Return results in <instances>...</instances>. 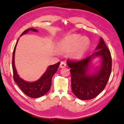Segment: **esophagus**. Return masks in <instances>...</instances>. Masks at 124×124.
Returning a JSON list of instances; mask_svg holds the SVG:
<instances>
[{
	"instance_id": "obj_1",
	"label": "esophagus",
	"mask_w": 124,
	"mask_h": 124,
	"mask_svg": "<svg viewBox=\"0 0 124 124\" xmlns=\"http://www.w3.org/2000/svg\"><path fill=\"white\" fill-rule=\"evenodd\" d=\"M66 67V62H61L60 65V68H64V67Z\"/></svg>"
}]
</instances>
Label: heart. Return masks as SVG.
<instances>
[{
	"label": "heart",
	"instance_id": "b5f03b06",
	"mask_svg": "<svg viewBox=\"0 0 124 124\" xmlns=\"http://www.w3.org/2000/svg\"><path fill=\"white\" fill-rule=\"evenodd\" d=\"M60 47L64 51H70L74 58H79L86 51L89 46V40L86 38L78 35H72L66 37L61 41Z\"/></svg>",
	"mask_w": 124,
	"mask_h": 124
}]
</instances>
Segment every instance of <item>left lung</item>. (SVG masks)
I'll list each match as a JSON object with an SVG mask.
<instances>
[{
	"label": "left lung",
	"instance_id": "obj_1",
	"mask_svg": "<svg viewBox=\"0 0 124 124\" xmlns=\"http://www.w3.org/2000/svg\"><path fill=\"white\" fill-rule=\"evenodd\" d=\"M95 56L101 57V66L95 74L89 75L87 74L88 67ZM67 63L70 68L72 91L82 100H91L99 95L106 87L112 72V56L102 38L91 55L80 60H67Z\"/></svg>",
	"mask_w": 124,
	"mask_h": 124
}]
</instances>
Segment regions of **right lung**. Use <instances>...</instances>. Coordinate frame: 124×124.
Instances as JSON below:
<instances>
[{"instance_id":"obj_1","label":"right lung","mask_w":124,"mask_h":124,"mask_svg":"<svg viewBox=\"0 0 124 124\" xmlns=\"http://www.w3.org/2000/svg\"><path fill=\"white\" fill-rule=\"evenodd\" d=\"M32 31L34 32H37V29L34 28H28L25 30L22 33L21 36L26 34L29 31ZM17 41L15 46L13 54H12V67L13 70V77L14 81L16 83L20 89L23 92L25 95L31 98H38L45 95L49 91L51 85L52 78L58 70V67L60 64V62H58L57 63L51 65L48 67L47 70L45 73L38 80L34 82L29 83L24 81L20 78L16 72L15 67V52L16 47Z\"/></svg>"}]
</instances>
